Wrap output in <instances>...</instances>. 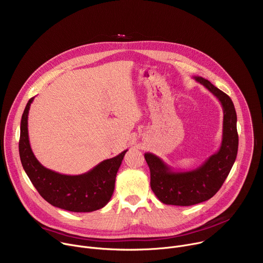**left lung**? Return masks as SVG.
Segmentation results:
<instances>
[{
    "label": "left lung",
    "mask_w": 263,
    "mask_h": 263,
    "mask_svg": "<svg viewBox=\"0 0 263 263\" xmlns=\"http://www.w3.org/2000/svg\"><path fill=\"white\" fill-rule=\"evenodd\" d=\"M194 78L216 97L222 107L221 143L218 151L202 165L186 172L174 171L152 153L144 154L151 172V189L158 200L166 205L191 206L211 199L228 177L237 156V117L232 100L208 80Z\"/></svg>",
    "instance_id": "left-lung-1"
}]
</instances>
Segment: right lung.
Instances as JSON below:
<instances>
[{"instance_id":"add662e5","label":"right lung","mask_w":263,"mask_h":263,"mask_svg":"<svg viewBox=\"0 0 263 263\" xmlns=\"http://www.w3.org/2000/svg\"><path fill=\"white\" fill-rule=\"evenodd\" d=\"M33 100H29L24 110L18 143L22 165L32 184L55 207L72 212H91L103 208L114 195L117 174L128 149L81 175H63L45 167L36 159L29 141L28 115Z\"/></svg>"}]
</instances>
